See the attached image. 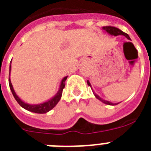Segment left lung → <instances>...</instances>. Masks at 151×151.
Wrapping results in <instances>:
<instances>
[{
    "instance_id": "obj_1",
    "label": "left lung",
    "mask_w": 151,
    "mask_h": 151,
    "mask_svg": "<svg viewBox=\"0 0 151 151\" xmlns=\"http://www.w3.org/2000/svg\"><path fill=\"white\" fill-rule=\"evenodd\" d=\"M103 29H104V30H106V32H107L110 35H124L125 36L126 38H128V39H130V38H129V35L127 34V33L125 32H123L122 30H120L119 29H118V28H116V27H113V26H104V27H103ZM88 85L90 86L91 88V84L90 82L88 81ZM94 95H95V97H97V99L99 100V101H102L103 103H104V104H108V105H116L118 104H112V103L109 102V101H105V100H103L102 98H101V97H99L98 95H97L96 94H94Z\"/></svg>"
}]
</instances>
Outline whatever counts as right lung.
Listing matches in <instances>:
<instances>
[{
	"label": "right lung",
	"instance_id": "right-lung-1",
	"mask_svg": "<svg viewBox=\"0 0 151 151\" xmlns=\"http://www.w3.org/2000/svg\"><path fill=\"white\" fill-rule=\"evenodd\" d=\"M10 67H11V66H10ZM66 78H67V76L65 77V78L62 80L59 91H58V93H57V94H56L53 98H52V99H50V101H47V102L44 103V104H37V105L28 104H26V103H24L23 101H21V100L19 98L18 96L17 95V94L15 93L14 90H13L10 78H9V85H10V90H11L13 97H14L16 101L18 102L19 104L22 107H23L24 109H26V110H29V111L33 112V113H47V112L50 111V110H52V109H53L56 105H57V103L60 101V100L61 98V96H62L63 90L64 87H65V83H64V82H65V81L66 80Z\"/></svg>",
	"mask_w": 151,
	"mask_h": 151
}]
</instances>
